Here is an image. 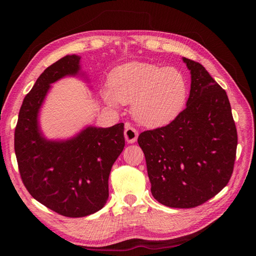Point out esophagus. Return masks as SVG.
<instances>
[{"label": "esophagus", "mask_w": 256, "mask_h": 256, "mask_svg": "<svg viewBox=\"0 0 256 256\" xmlns=\"http://www.w3.org/2000/svg\"><path fill=\"white\" fill-rule=\"evenodd\" d=\"M138 136V130L134 129V127H131L130 125L126 126L125 129V138L128 143H134L136 141V138Z\"/></svg>", "instance_id": "obj_1"}]
</instances>
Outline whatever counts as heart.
<instances>
[{
    "mask_svg": "<svg viewBox=\"0 0 256 256\" xmlns=\"http://www.w3.org/2000/svg\"><path fill=\"white\" fill-rule=\"evenodd\" d=\"M102 97L111 108L131 104V114L138 124L159 128L182 111L187 99V84L176 69L136 60L113 69L109 86L102 88Z\"/></svg>",
    "mask_w": 256,
    "mask_h": 256,
    "instance_id": "1",
    "label": "heart"
}]
</instances>
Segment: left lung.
<instances>
[{
  "instance_id": "8db88e82",
  "label": "left lung",
  "mask_w": 256,
  "mask_h": 256,
  "mask_svg": "<svg viewBox=\"0 0 256 256\" xmlns=\"http://www.w3.org/2000/svg\"><path fill=\"white\" fill-rule=\"evenodd\" d=\"M191 74L187 106L168 125L138 136L159 203L192 208L226 187L233 173L237 130L220 85L198 62L182 58Z\"/></svg>"
}]
</instances>
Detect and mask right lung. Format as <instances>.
<instances>
[{
  "label": "right lung",
  "instance_id": "right-lung-1",
  "mask_svg": "<svg viewBox=\"0 0 256 256\" xmlns=\"http://www.w3.org/2000/svg\"><path fill=\"white\" fill-rule=\"evenodd\" d=\"M81 56H66L40 76L23 100L14 130L21 180L36 200L62 216L80 218L102 209L109 198V175L125 146L124 124L88 126L66 140H49L40 111L51 84L65 76H86Z\"/></svg>",
  "mask_w": 256,
  "mask_h": 256
}]
</instances>
